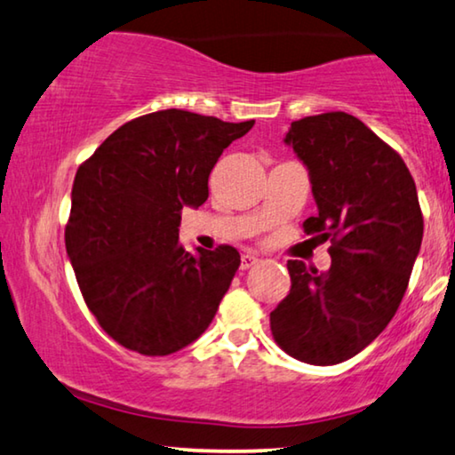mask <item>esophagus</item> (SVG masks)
I'll use <instances>...</instances> for the list:
<instances>
[{
	"instance_id": "esophagus-1",
	"label": "esophagus",
	"mask_w": 455,
	"mask_h": 455,
	"mask_svg": "<svg viewBox=\"0 0 455 455\" xmlns=\"http://www.w3.org/2000/svg\"><path fill=\"white\" fill-rule=\"evenodd\" d=\"M255 264H258V258H255V255H251V253H245L241 258V270H249V267L255 266Z\"/></svg>"
}]
</instances>
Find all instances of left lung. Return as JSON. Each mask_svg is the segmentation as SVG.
<instances>
[{
    "label": "left lung",
    "mask_w": 455,
    "mask_h": 455,
    "mask_svg": "<svg viewBox=\"0 0 455 455\" xmlns=\"http://www.w3.org/2000/svg\"><path fill=\"white\" fill-rule=\"evenodd\" d=\"M284 144L309 171L317 214L307 235L330 241L328 272L291 259V292L270 313L274 340L309 364L367 348L398 311L422 241L417 185L398 152L342 111L292 121Z\"/></svg>",
    "instance_id": "left-lung-1"
}]
</instances>
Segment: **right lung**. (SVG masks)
Masks as SVG:
<instances>
[{
  "mask_svg": "<svg viewBox=\"0 0 455 455\" xmlns=\"http://www.w3.org/2000/svg\"><path fill=\"white\" fill-rule=\"evenodd\" d=\"M253 124L166 108L127 121L80 164L68 258L88 309L121 347L172 355L212 323L241 255L230 245L185 251L181 210L208 200L210 171Z\"/></svg>",
  "mask_w": 455,
  "mask_h": 455,
  "instance_id": "right-lung-1",
  "label": "right lung"
}]
</instances>
